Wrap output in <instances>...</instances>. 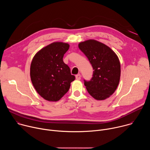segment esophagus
Returning a JSON list of instances; mask_svg holds the SVG:
<instances>
[{
  "mask_svg": "<svg viewBox=\"0 0 150 150\" xmlns=\"http://www.w3.org/2000/svg\"><path fill=\"white\" fill-rule=\"evenodd\" d=\"M81 75L80 74H78V75H76V76H75V78H76V79H77V80H80L81 79Z\"/></svg>",
  "mask_w": 150,
  "mask_h": 150,
  "instance_id": "esophagus-1",
  "label": "esophagus"
}]
</instances>
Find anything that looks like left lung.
<instances>
[{
  "label": "left lung",
  "instance_id": "left-lung-1",
  "mask_svg": "<svg viewBox=\"0 0 150 150\" xmlns=\"http://www.w3.org/2000/svg\"><path fill=\"white\" fill-rule=\"evenodd\" d=\"M78 47L94 69L91 81H84L88 93L97 100L108 98L115 93L120 81L118 56L109 46L94 39L79 42Z\"/></svg>",
  "mask_w": 150,
  "mask_h": 150
}]
</instances>
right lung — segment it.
I'll list each match as a JSON object with an SVG mask.
<instances>
[{"instance_id": "1", "label": "right lung", "mask_w": 150, "mask_h": 150, "mask_svg": "<svg viewBox=\"0 0 150 150\" xmlns=\"http://www.w3.org/2000/svg\"><path fill=\"white\" fill-rule=\"evenodd\" d=\"M69 45L53 42L36 53L30 66V77L37 93L49 101H57L65 95L75 79L63 61Z\"/></svg>"}]
</instances>
